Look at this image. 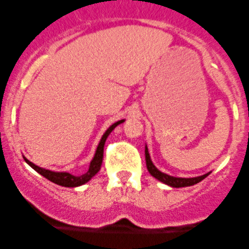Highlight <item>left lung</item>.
Here are the masks:
<instances>
[{
    "label": "left lung",
    "mask_w": 249,
    "mask_h": 249,
    "mask_svg": "<svg viewBox=\"0 0 249 249\" xmlns=\"http://www.w3.org/2000/svg\"><path fill=\"white\" fill-rule=\"evenodd\" d=\"M145 162H147V169L149 171L150 175L153 177H155L157 179H159L160 182L165 183V184L170 185V187L173 188H182V187H190V185H194L196 183L201 182L202 179H205L210 173H206V175L200 176V177H193V178H179V177H172V176L166 175V173L159 171L157 167L153 165L152 160H150L149 153H148V148L145 145Z\"/></svg>",
    "instance_id": "left-lung-1"
}]
</instances>
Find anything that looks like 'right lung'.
<instances>
[{
	"label": "right lung",
	"instance_id": "1",
	"mask_svg": "<svg viewBox=\"0 0 249 249\" xmlns=\"http://www.w3.org/2000/svg\"><path fill=\"white\" fill-rule=\"evenodd\" d=\"M123 122H124V120H119V122L114 123V124H113L112 126H109V129L105 132V135L102 136L101 141H100L99 147H97L96 153H95L94 159H92L91 162H90L89 170H88V171L82 176H73L69 172H53V171H49V170H44V169H42V167L36 166V165L32 164L31 161H29L26 158H24V160L30 165V166L32 167V169L35 170V171H37L39 175H42L43 177H46L47 179H49L50 182L55 183V184H59V185H62V187H69V188H73V187H78V185H82V184H84V183H87L88 180L91 179V178L100 171V169H101V165H102V159H104L105 142H106L108 135L113 131V130H114V127Z\"/></svg>",
	"mask_w": 249,
	"mask_h": 249
}]
</instances>
